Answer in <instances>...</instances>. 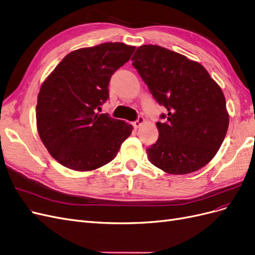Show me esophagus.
<instances>
[{
    "instance_id": "1",
    "label": "esophagus",
    "mask_w": 255,
    "mask_h": 255,
    "mask_svg": "<svg viewBox=\"0 0 255 255\" xmlns=\"http://www.w3.org/2000/svg\"><path fill=\"white\" fill-rule=\"evenodd\" d=\"M143 123H144V119L142 117H139L135 122H133V126H134V128H140Z\"/></svg>"
}]
</instances>
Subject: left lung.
<instances>
[{
    "mask_svg": "<svg viewBox=\"0 0 255 255\" xmlns=\"http://www.w3.org/2000/svg\"><path fill=\"white\" fill-rule=\"evenodd\" d=\"M130 60L168 111L161 115L166 121L156 123V143L146 149L151 164L180 175L203 168L220 149L229 128L219 85L201 64L159 45H141Z\"/></svg>",
    "mask_w": 255,
    "mask_h": 255,
    "instance_id": "8db88e82",
    "label": "left lung"
}]
</instances>
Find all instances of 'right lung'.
Wrapping results in <instances>:
<instances>
[{
	"label": "right lung",
	"mask_w": 255,
	"mask_h": 255,
	"mask_svg": "<svg viewBox=\"0 0 255 255\" xmlns=\"http://www.w3.org/2000/svg\"><path fill=\"white\" fill-rule=\"evenodd\" d=\"M135 51L133 45L105 42L72 51L42 83L36 122L40 139L60 165L91 171L112 161L133 126L99 114L110 97L116 70Z\"/></svg>",
	"instance_id": "obj_1"
}]
</instances>
